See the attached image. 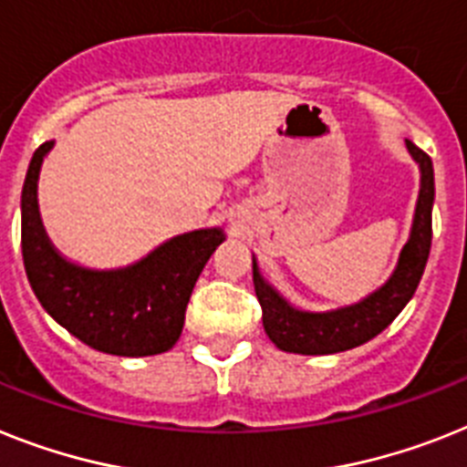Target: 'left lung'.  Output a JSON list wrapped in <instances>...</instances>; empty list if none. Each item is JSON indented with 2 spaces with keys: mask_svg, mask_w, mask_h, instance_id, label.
<instances>
[{
  "mask_svg": "<svg viewBox=\"0 0 467 467\" xmlns=\"http://www.w3.org/2000/svg\"><path fill=\"white\" fill-rule=\"evenodd\" d=\"M410 155L420 164L422 186H420L415 222L410 241L400 253L394 276L358 306L334 312H300L291 307L275 288L265 284L253 262V284L262 306V325L269 341L276 348L300 356H329L356 346L368 344L369 338L387 329L406 303L413 298L422 272H425L430 248H432V202H434V169L432 160L415 142L406 140Z\"/></svg>",
  "mask_w": 467,
  "mask_h": 467,
  "instance_id": "8db88e82",
  "label": "left lung"
}]
</instances>
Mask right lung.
<instances>
[{
	"mask_svg": "<svg viewBox=\"0 0 467 467\" xmlns=\"http://www.w3.org/2000/svg\"><path fill=\"white\" fill-rule=\"evenodd\" d=\"M49 148L52 140L35 150L21 192L23 265L35 296L90 348L123 358L164 353L179 341L192 286L224 234H183L117 272L76 267L49 245L37 214V173Z\"/></svg>",
	"mask_w": 467,
	"mask_h": 467,
	"instance_id": "obj_1",
	"label": "right lung"
}]
</instances>
